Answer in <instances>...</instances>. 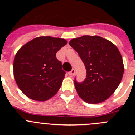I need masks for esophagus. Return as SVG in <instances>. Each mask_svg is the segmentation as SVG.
<instances>
[{"label": "esophagus", "mask_w": 135, "mask_h": 135, "mask_svg": "<svg viewBox=\"0 0 135 135\" xmlns=\"http://www.w3.org/2000/svg\"><path fill=\"white\" fill-rule=\"evenodd\" d=\"M75 73H76L75 70H74V69H73V70H72L71 71L69 72V74L70 76H73V75H74V74H75Z\"/></svg>", "instance_id": "esophagus-1"}]
</instances>
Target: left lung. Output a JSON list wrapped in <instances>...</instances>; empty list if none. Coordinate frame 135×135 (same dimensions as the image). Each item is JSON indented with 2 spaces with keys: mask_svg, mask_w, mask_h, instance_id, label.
Instances as JSON below:
<instances>
[{
  "mask_svg": "<svg viewBox=\"0 0 135 135\" xmlns=\"http://www.w3.org/2000/svg\"><path fill=\"white\" fill-rule=\"evenodd\" d=\"M69 45L77 51L86 69L85 80L74 81L78 95L89 104L107 100L119 86L124 73L117 46L101 36L89 35L72 39Z\"/></svg>",
  "mask_w": 135,
  "mask_h": 135,
  "instance_id": "left-lung-1",
  "label": "left lung"
}]
</instances>
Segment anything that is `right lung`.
I'll return each instance as SVG.
<instances>
[{"mask_svg": "<svg viewBox=\"0 0 135 135\" xmlns=\"http://www.w3.org/2000/svg\"><path fill=\"white\" fill-rule=\"evenodd\" d=\"M66 44L63 38L39 36L17 51L13 61V76L27 97L46 101L56 95L65 76L56 53Z\"/></svg>", "mask_w": 135, "mask_h": 135, "instance_id": "right-lung-1", "label": "right lung"}]
</instances>
